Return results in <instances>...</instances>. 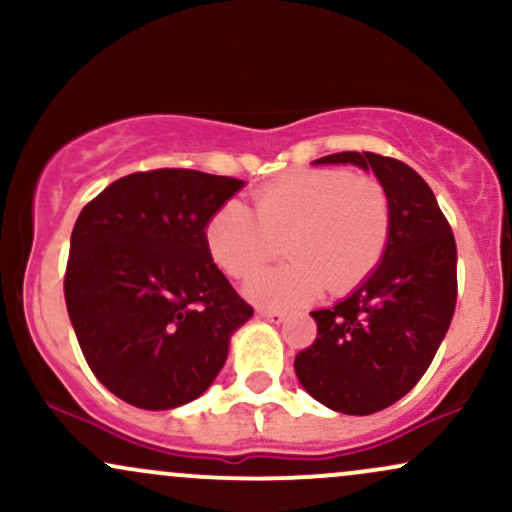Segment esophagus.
Returning <instances> with one entry per match:
<instances>
[{
  "mask_svg": "<svg viewBox=\"0 0 512 512\" xmlns=\"http://www.w3.org/2000/svg\"><path fill=\"white\" fill-rule=\"evenodd\" d=\"M257 313H260L264 320H272V322H281L286 317L284 310H276V308H260Z\"/></svg>",
  "mask_w": 512,
  "mask_h": 512,
  "instance_id": "esophagus-1",
  "label": "esophagus"
}]
</instances>
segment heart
<instances>
[{
    "mask_svg": "<svg viewBox=\"0 0 512 512\" xmlns=\"http://www.w3.org/2000/svg\"><path fill=\"white\" fill-rule=\"evenodd\" d=\"M390 226V195L378 178L310 168L260 187L255 214L236 199L223 204L204 240L233 279L255 274L286 240L291 262L252 276L245 291L264 305H301L325 286L342 296L366 281L383 260Z\"/></svg>",
    "mask_w": 512,
    "mask_h": 512,
    "instance_id": "b5f03b06",
    "label": "heart"
}]
</instances>
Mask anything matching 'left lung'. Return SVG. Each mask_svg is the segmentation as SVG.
<instances>
[{"instance_id":"1","label":"left lung","mask_w":512,"mask_h":512,"mask_svg":"<svg viewBox=\"0 0 512 512\" xmlns=\"http://www.w3.org/2000/svg\"><path fill=\"white\" fill-rule=\"evenodd\" d=\"M315 163L373 170L390 195L383 260L344 301L315 310V342L293 361L310 397L351 416L390 407L421 380L457 303V248L426 180L397 158L342 151Z\"/></svg>"}]
</instances>
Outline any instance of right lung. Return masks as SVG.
<instances>
[{
    "mask_svg": "<svg viewBox=\"0 0 512 512\" xmlns=\"http://www.w3.org/2000/svg\"><path fill=\"white\" fill-rule=\"evenodd\" d=\"M243 180L158 168L115 180L81 209L64 301L88 368L139 409H175L214 383L252 317L204 228Z\"/></svg>",
    "mask_w": 512,
    "mask_h": 512,
    "instance_id": "obj_1",
    "label": "right lung"
}]
</instances>
